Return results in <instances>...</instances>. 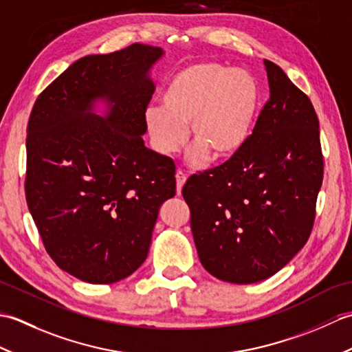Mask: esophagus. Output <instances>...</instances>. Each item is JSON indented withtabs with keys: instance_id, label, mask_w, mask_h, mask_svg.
<instances>
[{
	"instance_id": "esophagus-1",
	"label": "esophagus",
	"mask_w": 352,
	"mask_h": 352,
	"mask_svg": "<svg viewBox=\"0 0 352 352\" xmlns=\"http://www.w3.org/2000/svg\"><path fill=\"white\" fill-rule=\"evenodd\" d=\"M186 174L183 170H177V174H175V180H177V193L178 195H180L182 193V189H183V186H184V183H186Z\"/></svg>"
}]
</instances>
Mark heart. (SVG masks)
I'll return each instance as SVG.
<instances>
[{
  "mask_svg": "<svg viewBox=\"0 0 352 352\" xmlns=\"http://www.w3.org/2000/svg\"><path fill=\"white\" fill-rule=\"evenodd\" d=\"M260 100V86L248 71L212 62L190 65L168 80L162 107L145 110V126L162 155L180 151L190 125L193 160L208 154L214 160H227L248 144Z\"/></svg>",
  "mask_w": 352,
  "mask_h": 352,
  "instance_id": "1",
  "label": "heart"
}]
</instances>
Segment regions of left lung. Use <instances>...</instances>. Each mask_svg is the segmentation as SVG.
I'll list each match as a JSON object with an SVG mask.
<instances>
[{
  "label": "left lung",
  "instance_id": "left-lung-1",
  "mask_svg": "<svg viewBox=\"0 0 352 352\" xmlns=\"http://www.w3.org/2000/svg\"><path fill=\"white\" fill-rule=\"evenodd\" d=\"M269 100L248 144L183 188L201 265L251 284L278 272L309 241L324 178L319 121L309 96L265 60Z\"/></svg>",
  "mask_w": 352,
  "mask_h": 352
}]
</instances>
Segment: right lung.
I'll return each instance as SVG.
<instances>
[{"mask_svg":"<svg viewBox=\"0 0 352 352\" xmlns=\"http://www.w3.org/2000/svg\"><path fill=\"white\" fill-rule=\"evenodd\" d=\"M163 56L133 43L81 57L37 96L27 126L25 198L54 263L92 284L144 263L159 208L175 195V164L148 149V72ZM104 99L107 118L91 110Z\"/></svg>","mask_w":352,"mask_h":352,"instance_id":"right-lung-1","label":"right lung"}]
</instances>
